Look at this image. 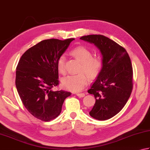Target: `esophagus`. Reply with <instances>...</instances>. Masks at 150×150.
I'll return each mask as SVG.
<instances>
[{
	"label": "esophagus",
	"instance_id": "1",
	"mask_svg": "<svg viewBox=\"0 0 150 150\" xmlns=\"http://www.w3.org/2000/svg\"><path fill=\"white\" fill-rule=\"evenodd\" d=\"M76 95H77V96L79 97H84V96H85V94H84V93H77L76 94Z\"/></svg>",
	"mask_w": 150,
	"mask_h": 150
}]
</instances>
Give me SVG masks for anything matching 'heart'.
<instances>
[{
	"mask_svg": "<svg viewBox=\"0 0 150 150\" xmlns=\"http://www.w3.org/2000/svg\"><path fill=\"white\" fill-rule=\"evenodd\" d=\"M72 55L81 62L77 75H68L62 79L63 88L72 92H79L84 88L91 79L96 78L100 74L103 66V62L100 57L92 56V52L84 47H78L71 51ZM57 68L61 74L66 73L65 56H61L57 62Z\"/></svg>",
	"mask_w": 150,
	"mask_h": 150,
	"instance_id": "obj_1",
	"label": "heart"
}]
</instances>
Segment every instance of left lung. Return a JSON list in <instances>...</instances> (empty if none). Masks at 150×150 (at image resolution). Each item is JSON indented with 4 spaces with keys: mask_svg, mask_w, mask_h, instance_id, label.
<instances>
[{
    "mask_svg": "<svg viewBox=\"0 0 150 150\" xmlns=\"http://www.w3.org/2000/svg\"><path fill=\"white\" fill-rule=\"evenodd\" d=\"M80 39L94 43L102 53V69L88 91L96 99L89 114L98 120H107L123 108L131 94V61L123 47L103 35H90Z\"/></svg>",
    "mask_w": 150,
    "mask_h": 150,
    "instance_id": "8db88e82",
    "label": "left lung"
}]
</instances>
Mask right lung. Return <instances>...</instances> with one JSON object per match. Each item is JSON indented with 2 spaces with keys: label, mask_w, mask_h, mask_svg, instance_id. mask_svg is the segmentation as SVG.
<instances>
[{
  "label": "right lung",
  "mask_w": 150,
  "mask_h": 150,
  "mask_svg": "<svg viewBox=\"0 0 150 150\" xmlns=\"http://www.w3.org/2000/svg\"><path fill=\"white\" fill-rule=\"evenodd\" d=\"M75 39H47L29 48L16 67V86L23 104L35 117L50 121L61 113L71 92L53 91L59 84L57 62Z\"/></svg>",
  "instance_id": "1"
}]
</instances>
